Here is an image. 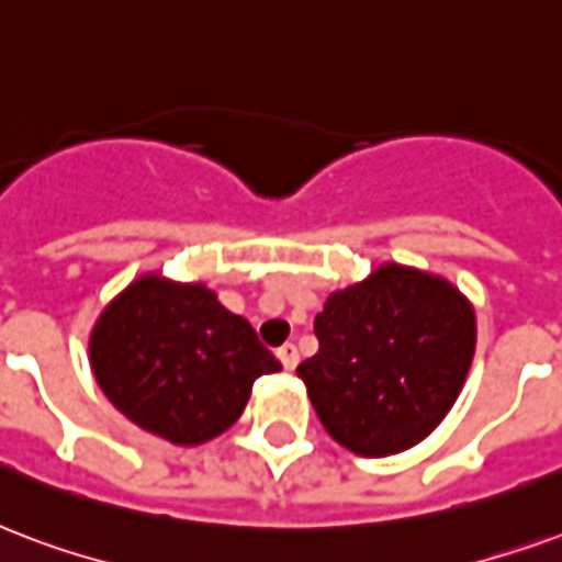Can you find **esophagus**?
Here are the masks:
<instances>
[{"label":"esophagus","mask_w":562,"mask_h":562,"mask_svg":"<svg viewBox=\"0 0 562 562\" xmlns=\"http://www.w3.org/2000/svg\"><path fill=\"white\" fill-rule=\"evenodd\" d=\"M277 357H280L282 366H285V369H289V372H292L294 366H297V360H301V355H297V348H294L292 342H285V345H282L280 351H277Z\"/></svg>","instance_id":"1"}]
</instances>
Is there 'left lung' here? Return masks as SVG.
I'll use <instances>...</instances> for the list:
<instances>
[{"mask_svg": "<svg viewBox=\"0 0 562 562\" xmlns=\"http://www.w3.org/2000/svg\"><path fill=\"white\" fill-rule=\"evenodd\" d=\"M318 355L297 366L327 435L369 459L411 450L459 398L473 303L438 273L398 261L336 289L315 315Z\"/></svg>", "mask_w": 562, "mask_h": 562, "instance_id": "obj_1", "label": "left lung"}]
</instances>
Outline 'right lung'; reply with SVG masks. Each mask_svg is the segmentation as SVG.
<instances>
[{"instance_id": "1", "label": "right lung", "mask_w": 562, "mask_h": 562, "mask_svg": "<svg viewBox=\"0 0 562 562\" xmlns=\"http://www.w3.org/2000/svg\"><path fill=\"white\" fill-rule=\"evenodd\" d=\"M94 381L124 417L178 447L232 429L252 381L282 366L205 282L148 270L112 297L89 336Z\"/></svg>"}]
</instances>
